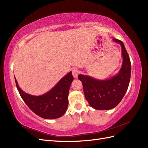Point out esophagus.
<instances>
[{
    "label": "esophagus",
    "instance_id": "1",
    "mask_svg": "<svg viewBox=\"0 0 148 148\" xmlns=\"http://www.w3.org/2000/svg\"><path fill=\"white\" fill-rule=\"evenodd\" d=\"M79 73V71L77 69H73L72 70V75L75 78H77L78 77V75Z\"/></svg>",
    "mask_w": 148,
    "mask_h": 148
}]
</instances>
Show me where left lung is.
<instances>
[{
	"mask_svg": "<svg viewBox=\"0 0 148 148\" xmlns=\"http://www.w3.org/2000/svg\"><path fill=\"white\" fill-rule=\"evenodd\" d=\"M113 41L122 47V66L117 75L107 79L78 75V79L83 84L85 98L96 110H109L117 106L126 93L130 80L131 62L128 52L122 41L115 38Z\"/></svg>",
	"mask_w": 148,
	"mask_h": 148,
	"instance_id": "left-lung-1",
	"label": "left lung"
}]
</instances>
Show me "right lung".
<instances>
[{
    "label": "right lung",
    "instance_id": "1",
    "mask_svg": "<svg viewBox=\"0 0 148 148\" xmlns=\"http://www.w3.org/2000/svg\"><path fill=\"white\" fill-rule=\"evenodd\" d=\"M16 88L22 99L34 114L46 119H55L63 115L68 107V96L73 77L71 71L61 78L50 91L41 96L25 92L18 84Z\"/></svg>",
    "mask_w": 148,
    "mask_h": 148
}]
</instances>
